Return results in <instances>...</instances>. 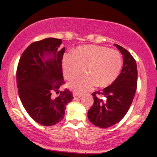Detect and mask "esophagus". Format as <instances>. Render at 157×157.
Listing matches in <instances>:
<instances>
[{
    "label": "esophagus",
    "instance_id": "esophagus-1",
    "mask_svg": "<svg viewBox=\"0 0 157 157\" xmlns=\"http://www.w3.org/2000/svg\"><path fill=\"white\" fill-rule=\"evenodd\" d=\"M81 96H82V95H81V94H73L74 100H77V99L80 98Z\"/></svg>",
    "mask_w": 157,
    "mask_h": 157
}]
</instances>
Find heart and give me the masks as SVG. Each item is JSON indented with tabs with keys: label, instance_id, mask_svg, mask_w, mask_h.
I'll return each instance as SVG.
<instances>
[{
	"label": "heart",
	"instance_id": "1",
	"mask_svg": "<svg viewBox=\"0 0 157 157\" xmlns=\"http://www.w3.org/2000/svg\"><path fill=\"white\" fill-rule=\"evenodd\" d=\"M122 66V57L116 50L105 46L86 45L73 52H66L62 58L64 77L71 79L82 71L86 75L76 77L68 82V87L77 94L92 90L95 86L106 88L116 80Z\"/></svg>",
	"mask_w": 157,
	"mask_h": 157
}]
</instances>
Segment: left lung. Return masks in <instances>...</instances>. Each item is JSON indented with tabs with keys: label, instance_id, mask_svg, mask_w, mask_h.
<instances>
[{
	"label": "left lung",
	"instance_id": "left-lung-1",
	"mask_svg": "<svg viewBox=\"0 0 157 157\" xmlns=\"http://www.w3.org/2000/svg\"><path fill=\"white\" fill-rule=\"evenodd\" d=\"M123 58L121 73L116 80L102 91L92 94L94 104L88 111L93 125L106 128L118 123L125 117L132 103L137 86V67L132 55L117 44ZM100 96L105 97L102 100Z\"/></svg>",
	"mask_w": 157,
	"mask_h": 157
}]
</instances>
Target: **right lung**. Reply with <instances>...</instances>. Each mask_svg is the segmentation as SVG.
Here are the masks:
<instances>
[{
    "label": "right lung",
    "instance_id": "right-lung-1",
    "mask_svg": "<svg viewBox=\"0 0 157 157\" xmlns=\"http://www.w3.org/2000/svg\"><path fill=\"white\" fill-rule=\"evenodd\" d=\"M60 39L46 38L34 42L20 58L17 69V86L21 101L26 112L37 123L51 126L64 117L66 105L72 94L67 89L53 97L64 83L62 58L65 48Z\"/></svg>",
    "mask_w": 157,
    "mask_h": 157
}]
</instances>
